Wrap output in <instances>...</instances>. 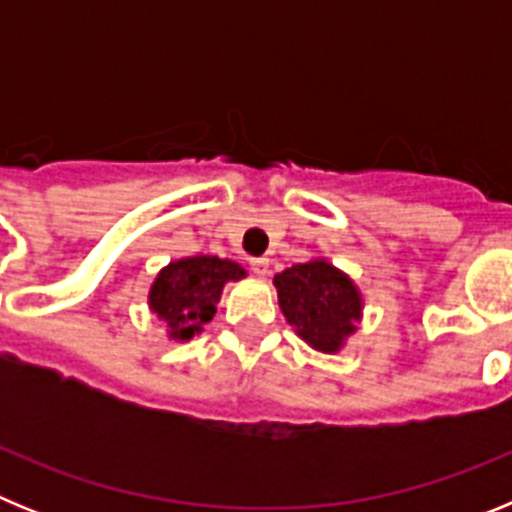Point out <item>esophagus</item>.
Here are the masks:
<instances>
[{
    "label": "esophagus",
    "instance_id": "34e87169",
    "mask_svg": "<svg viewBox=\"0 0 512 512\" xmlns=\"http://www.w3.org/2000/svg\"><path fill=\"white\" fill-rule=\"evenodd\" d=\"M251 271L256 277H266L269 274V259L259 256V259H251Z\"/></svg>",
    "mask_w": 512,
    "mask_h": 512
}]
</instances>
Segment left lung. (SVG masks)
<instances>
[{
    "mask_svg": "<svg viewBox=\"0 0 512 512\" xmlns=\"http://www.w3.org/2000/svg\"><path fill=\"white\" fill-rule=\"evenodd\" d=\"M279 307L297 336L323 354H336L361 318V295L354 282L328 261L295 264L274 277Z\"/></svg>",
    "mask_w": 512,
    "mask_h": 512,
    "instance_id": "1",
    "label": "left lung"
}]
</instances>
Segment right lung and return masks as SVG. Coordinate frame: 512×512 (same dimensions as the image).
Here are the masks:
<instances>
[{
	"label": "right lung",
	"instance_id": "add662e5",
	"mask_svg": "<svg viewBox=\"0 0 512 512\" xmlns=\"http://www.w3.org/2000/svg\"><path fill=\"white\" fill-rule=\"evenodd\" d=\"M246 277L235 261L192 256L161 269L148 295V305L164 320L174 341H189L210 323L225 282Z\"/></svg>",
	"mask_w": 512,
	"mask_h": 512
}]
</instances>
